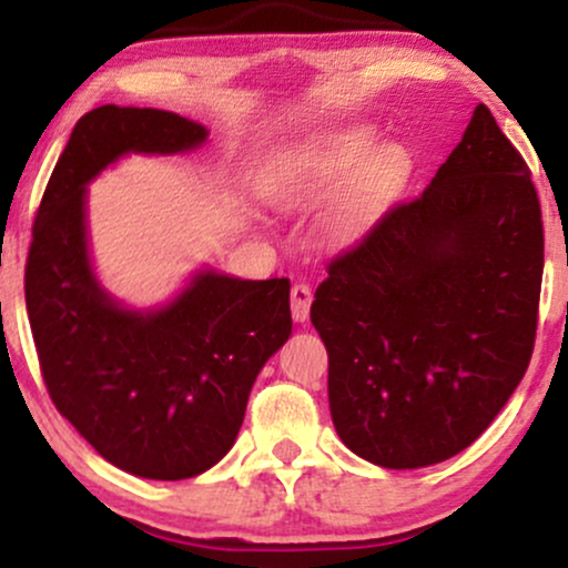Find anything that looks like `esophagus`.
<instances>
[{
  "instance_id": "1",
  "label": "esophagus",
  "mask_w": 568,
  "mask_h": 568,
  "mask_svg": "<svg viewBox=\"0 0 568 568\" xmlns=\"http://www.w3.org/2000/svg\"><path fill=\"white\" fill-rule=\"evenodd\" d=\"M310 304H313V288L304 280H298V283H294V288H291V315H294V321H307Z\"/></svg>"
}]
</instances>
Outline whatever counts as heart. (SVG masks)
Listing matches in <instances>:
<instances>
[{
	"mask_svg": "<svg viewBox=\"0 0 568 568\" xmlns=\"http://www.w3.org/2000/svg\"><path fill=\"white\" fill-rule=\"evenodd\" d=\"M366 140L361 134H345L339 140H334L332 145L321 148L304 161L302 174H298L296 191L298 193H317L328 185L339 183L347 172L358 163L361 153H364ZM404 170V153L394 145L377 148L375 153L366 155L355 168L351 183L345 191V207L347 210H361L366 204L377 202L390 185L396 183L398 174Z\"/></svg>",
	"mask_w": 568,
	"mask_h": 568,
	"instance_id": "1",
	"label": "heart"
}]
</instances>
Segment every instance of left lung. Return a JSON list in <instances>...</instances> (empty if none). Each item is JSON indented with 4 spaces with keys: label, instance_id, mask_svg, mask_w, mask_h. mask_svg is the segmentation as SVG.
Masks as SVG:
<instances>
[{
    "label": "left lung",
    "instance_id": "8db88e82",
    "mask_svg": "<svg viewBox=\"0 0 568 568\" xmlns=\"http://www.w3.org/2000/svg\"><path fill=\"white\" fill-rule=\"evenodd\" d=\"M545 229L531 170L485 104L420 196L328 261L310 307L339 439L385 469L466 450L528 369Z\"/></svg>",
    "mask_w": 568,
    "mask_h": 568
}]
</instances>
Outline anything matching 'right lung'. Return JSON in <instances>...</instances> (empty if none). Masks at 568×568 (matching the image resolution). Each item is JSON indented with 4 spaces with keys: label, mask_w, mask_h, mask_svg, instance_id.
<instances>
[{
    "label": "right lung",
    "mask_w": 568,
    "mask_h": 568,
    "mask_svg": "<svg viewBox=\"0 0 568 568\" xmlns=\"http://www.w3.org/2000/svg\"><path fill=\"white\" fill-rule=\"evenodd\" d=\"M207 129L166 110L74 123L31 226L27 313L51 402L129 475L189 479L232 450L261 366L291 336V280L204 272L153 313L118 307L91 272L85 183L123 153H183Z\"/></svg>",
    "instance_id": "right-lung-1"
}]
</instances>
